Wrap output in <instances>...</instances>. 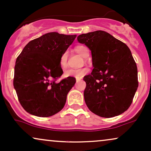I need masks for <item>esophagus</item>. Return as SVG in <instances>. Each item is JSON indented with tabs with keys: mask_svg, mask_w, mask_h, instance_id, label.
<instances>
[{
	"mask_svg": "<svg viewBox=\"0 0 151 151\" xmlns=\"http://www.w3.org/2000/svg\"><path fill=\"white\" fill-rule=\"evenodd\" d=\"M81 79H82V78H76V81H77V82H78V81H81Z\"/></svg>",
	"mask_w": 151,
	"mask_h": 151,
	"instance_id": "obj_1",
	"label": "esophagus"
}]
</instances>
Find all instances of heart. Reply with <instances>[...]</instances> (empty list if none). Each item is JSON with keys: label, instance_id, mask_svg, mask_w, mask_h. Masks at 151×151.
<instances>
[{"label": "heart", "instance_id": "obj_1", "mask_svg": "<svg viewBox=\"0 0 151 151\" xmlns=\"http://www.w3.org/2000/svg\"><path fill=\"white\" fill-rule=\"evenodd\" d=\"M75 51L78 54H81L83 57H88L89 56V51L88 48L83 45L76 46L75 47ZM67 58H68V54L67 52H64L61 56L60 58V65L62 68H65L67 65ZM89 70L86 68H79V69H68L65 70L64 76L65 77H69V76H73L76 78H82L86 73H88Z\"/></svg>", "mask_w": 151, "mask_h": 151}]
</instances>
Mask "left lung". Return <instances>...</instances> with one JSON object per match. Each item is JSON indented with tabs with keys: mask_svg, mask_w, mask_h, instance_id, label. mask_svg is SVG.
<instances>
[{
	"mask_svg": "<svg viewBox=\"0 0 151 151\" xmlns=\"http://www.w3.org/2000/svg\"><path fill=\"white\" fill-rule=\"evenodd\" d=\"M77 40L92 54L94 68L83 78L88 109L104 118L124 113L132 103L139 86L137 66L129 48L102 30L82 34Z\"/></svg>",
	"mask_w": 151,
	"mask_h": 151,
	"instance_id": "left-lung-1",
	"label": "left lung"
}]
</instances>
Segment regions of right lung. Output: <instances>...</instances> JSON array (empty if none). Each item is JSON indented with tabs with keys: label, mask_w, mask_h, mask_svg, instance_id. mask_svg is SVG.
Masks as SVG:
<instances>
[{
	"label": "right lung",
	"mask_w": 151,
	"mask_h": 151,
	"mask_svg": "<svg viewBox=\"0 0 151 151\" xmlns=\"http://www.w3.org/2000/svg\"><path fill=\"white\" fill-rule=\"evenodd\" d=\"M76 35L49 32L30 41L17 58L13 86L19 103L30 114L48 117L64 107L76 78L68 77L59 83L63 70L60 58Z\"/></svg>",
	"instance_id": "1"
}]
</instances>
